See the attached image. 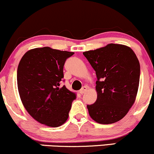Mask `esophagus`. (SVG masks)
Returning a JSON list of instances; mask_svg holds the SVG:
<instances>
[{
	"mask_svg": "<svg viewBox=\"0 0 154 154\" xmlns=\"http://www.w3.org/2000/svg\"><path fill=\"white\" fill-rule=\"evenodd\" d=\"M87 90H88L87 86H84V87H82V89L79 91V93H81V94H83V93H85L86 91H87Z\"/></svg>",
	"mask_w": 154,
	"mask_h": 154,
	"instance_id": "1",
	"label": "esophagus"
}]
</instances>
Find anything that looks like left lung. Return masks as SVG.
Returning <instances> with one entry per match:
<instances>
[{
	"instance_id": "8db88e82",
	"label": "left lung",
	"mask_w": 154,
	"mask_h": 154,
	"mask_svg": "<svg viewBox=\"0 0 154 154\" xmlns=\"http://www.w3.org/2000/svg\"><path fill=\"white\" fill-rule=\"evenodd\" d=\"M83 55L95 71L97 100L88 105L91 117L108 125L119 121L133 105L138 90L140 67L134 51L111 43Z\"/></svg>"
}]
</instances>
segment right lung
<instances>
[{
  "instance_id": "add662e5",
  "label": "right lung",
  "mask_w": 154,
  "mask_h": 154,
  "mask_svg": "<svg viewBox=\"0 0 154 154\" xmlns=\"http://www.w3.org/2000/svg\"><path fill=\"white\" fill-rule=\"evenodd\" d=\"M73 54L43 47L28 51L21 59L19 93L26 110L38 122L56 128L68 119L76 93L60 85L65 61Z\"/></svg>"
}]
</instances>
